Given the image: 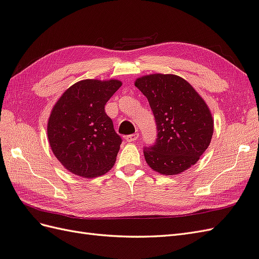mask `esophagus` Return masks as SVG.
<instances>
[{
  "instance_id": "34e87169",
  "label": "esophagus",
  "mask_w": 259,
  "mask_h": 259,
  "mask_svg": "<svg viewBox=\"0 0 259 259\" xmlns=\"http://www.w3.org/2000/svg\"><path fill=\"white\" fill-rule=\"evenodd\" d=\"M139 139V135L138 134H132V135H129L125 137V140H127L128 142H135L137 141Z\"/></svg>"
}]
</instances>
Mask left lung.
<instances>
[{"instance_id":"obj_1","label":"left lung","mask_w":259,"mask_h":259,"mask_svg":"<svg viewBox=\"0 0 259 259\" xmlns=\"http://www.w3.org/2000/svg\"><path fill=\"white\" fill-rule=\"evenodd\" d=\"M135 85L148 98L156 123L155 142L143 148L149 166L176 175L197 163L208 149L213 120L207 104L187 81L173 74H151Z\"/></svg>"}]
</instances>
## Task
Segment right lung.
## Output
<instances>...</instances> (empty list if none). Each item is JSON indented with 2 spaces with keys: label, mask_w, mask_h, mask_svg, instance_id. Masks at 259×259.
<instances>
[{
  "label": "right lung",
  "mask_w": 259,
  "mask_h": 259,
  "mask_svg": "<svg viewBox=\"0 0 259 259\" xmlns=\"http://www.w3.org/2000/svg\"><path fill=\"white\" fill-rule=\"evenodd\" d=\"M120 86L117 79H84L66 90L55 105L48 121L49 143L71 173L91 178L114 166L122 140L105 105Z\"/></svg>",
  "instance_id": "add662e5"
}]
</instances>
